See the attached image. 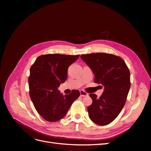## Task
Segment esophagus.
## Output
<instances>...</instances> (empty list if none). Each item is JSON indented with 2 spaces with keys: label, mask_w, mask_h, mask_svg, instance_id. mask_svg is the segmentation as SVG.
<instances>
[{
  "label": "esophagus",
  "mask_w": 151,
  "mask_h": 151,
  "mask_svg": "<svg viewBox=\"0 0 151 151\" xmlns=\"http://www.w3.org/2000/svg\"><path fill=\"white\" fill-rule=\"evenodd\" d=\"M80 95H81V97H85V96H88V93L87 92H86V91H83V90H81L80 91Z\"/></svg>",
  "instance_id": "esophagus-1"
}]
</instances>
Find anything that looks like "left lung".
<instances>
[{
    "mask_svg": "<svg viewBox=\"0 0 151 151\" xmlns=\"http://www.w3.org/2000/svg\"><path fill=\"white\" fill-rule=\"evenodd\" d=\"M81 58L94 73V82L104 87L99 98L90 94L93 102L88 112L92 122L105 126L116 118L126 103L131 86L129 70L122 58L111 54L92 53Z\"/></svg>",
    "mask_w": 151,
    "mask_h": 151,
    "instance_id": "obj_1",
    "label": "left lung"
}]
</instances>
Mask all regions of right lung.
<instances>
[{
	"instance_id": "1",
	"label": "right lung",
	"mask_w": 151,
	"mask_h": 151,
	"mask_svg": "<svg viewBox=\"0 0 151 151\" xmlns=\"http://www.w3.org/2000/svg\"><path fill=\"white\" fill-rule=\"evenodd\" d=\"M79 57L60 54L42 55L30 68L29 95L36 111L48 122H56L66 115L80 92L73 90L68 95L58 90L67 78L68 68Z\"/></svg>"
}]
</instances>
